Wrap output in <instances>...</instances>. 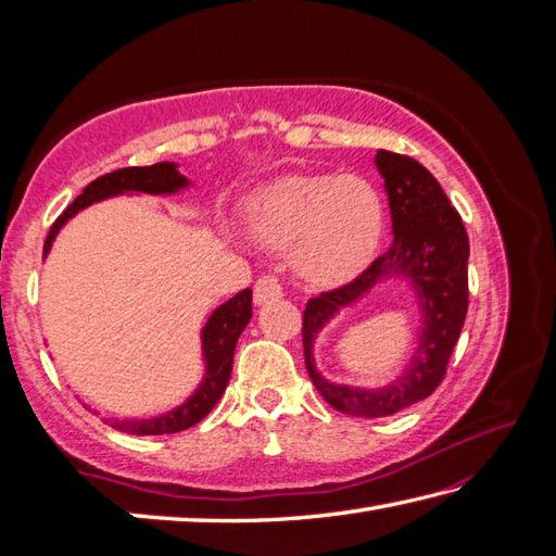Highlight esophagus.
Here are the masks:
<instances>
[{
  "mask_svg": "<svg viewBox=\"0 0 556 556\" xmlns=\"http://www.w3.org/2000/svg\"><path fill=\"white\" fill-rule=\"evenodd\" d=\"M281 296V285L275 279V277H260L255 281V291H253V301L257 305H265L269 301H275Z\"/></svg>",
  "mask_w": 556,
  "mask_h": 556,
  "instance_id": "esophagus-1",
  "label": "esophagus"
}]
</instances>
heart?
Masks as SVG:
<instances>
[{"label": "heart", "mask_w": 556, "mask_h": 556, "mask_svg": "<svg viewBox=\"0 0 556 556\" xmlns=\"http://www.w3.org/2000/svg\"><path fill=\"white\" fill-rule=\"evenodd\" d=\"M384 212L375 188L358 176H291L248 210L253 239L291 251V267L313 287H337L370 263Z\"/></svg>", "instance_id": "obj_1"}]
</instances>
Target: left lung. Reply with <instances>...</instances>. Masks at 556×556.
I'll return each instance as SVG.
<instances>
[{
	"mask_svg": "<svg viewBox=\"0 0 556 556\" xmlns=\"http://www.w3.org/2000/svg\"><path fill=\"white\" fill-rule=\"evenodd\" d=\"M375 167L392 212V245L351 285L311 299L303 313V353L313 384L329 406L356 418L394 416L428 399L444 380L468 311V233L442 186L420 162L389 150H377ZM389 278H406L417 293L421 327L412 361L384 388L329 383L312 358L316 334Z\"/></svg>",
	"mask_w": 556,
	"mask_h": 556,
	"instance_id": "1",
	"label": "left lung"
}]
</instances>
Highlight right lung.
I'll return each mask as SVG.
<instances>
[{
  "instance_id": "add662e5",
  "label": "right lung",
  "mask_w": 556,
  "mask_h": 556,
  "mask_svg": "<svg viewBox=\"0 0 556 556\" xmlns=\"http://www.w3.org/2000/svg\"><path fill=\"white\" fill-rule=\"evenodd\" d=\"M191 186V181L179 172V164L174 162H160L152 164V167H126L116 169L112 174H104L100 179L88 184L83 188V193L71 203L64 215L59 217L50 233H47L45 241V257L50 255L52 243L56 233L62 231L64 224L76 217L80 210H86L92 203H100V200H108L114 195H174L184 191V188ZM253 291L243 289L236 293L233 299L222 303L219 308L207 317L205 327L200 329V344H203V363L205 372L203 380L195 387V392L188 396L181 406H176L162 416L152 418H102L114 430H122L128 434H174L193 428L195 422L203 420L207 413L215 408L224 389L229 384L231 377V363H233V349L236 341H239L245 325L251 323L253 317Z\"/></svg>"
}]
</instances>
